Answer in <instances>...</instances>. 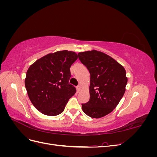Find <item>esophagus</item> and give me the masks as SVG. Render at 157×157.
I'll use <instances>...</instances> for the list:
<instances>
[{
	"label": "esophagus",
	"instance_id": "esophagus-1",
	"mask_svg": "<svg viewBox=\"0 0 157 157\" xmlns=\"http://www.w3.org/2000/svg\"><path fill=\"white\" fill-rule=\"evenodd\" d=\"M80 90H81V86H77V92H79L80 91Z\"/></svg>",
	"mask_w": 157,
	"mask_h": 157
}]
</instances>
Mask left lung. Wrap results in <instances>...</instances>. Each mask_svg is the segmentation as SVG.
I'll return each instance as SVG.
<instances>
[{"mask_svg": "<svg viewBox=\"0 0 157 157\" xmlns=\"http://www.w3.org/2000/svg\"><path fill=\"white\" fill-rule=\"evenodd\" d=\"M90 74V99L82 104L83 112L99 118L116 108L126 90L128 78L124 67L103 52L91 50L78 54Z\"/></svg>", "mask_w": 157, "mask_h": 157, "instance_id": "8db88e82", "label": "left lung"}]
</instances>
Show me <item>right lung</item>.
<instances>
[{"label":"right lung","mask_w":157,"mask_h":157,"mask_svg":"<svg viewBox=\"0 0 157 157\" xmlns=\"http://www.w3.org/2000/svg\"><path fill=\"white\" fill-rule=\"evenodd\" d=\"M75 52L61 50L37 59L28 69L25 86L35 107L42 114L56 116L64 111L76 88L69 83L70 67L77 59Z\"/></svg>","instance_id":"right-lung-1"}]
</instances>
